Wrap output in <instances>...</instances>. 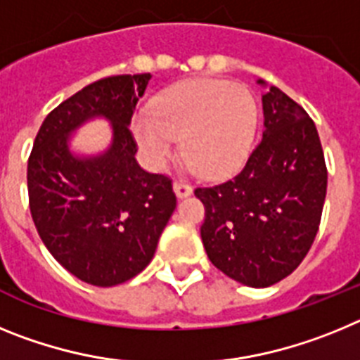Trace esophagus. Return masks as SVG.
I'll list each match as a JSON object with an SVG mask.
<instances>
[{
  "label": "esophagus",
  "mask_w": 360,
  "mask_h": 360,
  "mask_svg": "<svg viewBox=\"0 0 360 360\" xmlns=\"http://www.w3.org/2000/svg\"><path fill=\"white\" fill-rule=\"evenodd\" d=\"M173 189L174 195H176L178 198H186V196H189L191 193H193V187H191L186 180H174Z\"/></svg>",
  "instance_id": "obj_1"
}]
</instances>
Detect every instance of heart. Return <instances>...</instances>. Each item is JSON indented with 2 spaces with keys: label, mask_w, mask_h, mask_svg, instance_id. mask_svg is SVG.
I'll return each mask as SVG.
<instances>
[{
  "label": "heart",
  "mask_w": 360,
  "mask_h": 360,
  "mask_svg": "<svg viewBox=\"0 0 360 360\" xmlns=\"http://www.w3.org/2000/svg\"><path fill=\"white\" fill-rule=\"evenodd\" d=\"M256 101L243 84L189 79L153 98L149 111L133 119V133L153 165L173 155L182 136L184 157L203 176L236 171L256 131Z\"/></svg>",
  "instance_id": "heart-1"
}]
</instances>
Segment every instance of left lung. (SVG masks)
<instances>
[{
  "label": "left lung",
  "mask_w": 360,
  "mask_h": 360,
  "mask_svg": "<svg viewBox=\"0 0 360 360\" xmlns=\"http://www.w3.org/2000/svg\"><path fill=\"white\" fill-rule=\"evenodd\" d=\"M257 84L266 86L265 81ZM265 131L243 169L216 186L196 187L205 207L203 247L234 281L265 288L287 278L316 240L328 173L316 124L269 86L262 97Z\"/></svg>",
  "instance_id": "left-lung-1"
}]
</instances>
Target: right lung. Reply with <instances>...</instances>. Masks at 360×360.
<instances>
[{
  "mask_svg": "<svg viewBox=\"0 0 360 360\" xmlns=\"http://www.w3.org/2000/svg\"><path fill=\"white\" fill-rule=\"evenodd\" d=\"M149 79L113 75L84 86L46 115L28 158V202L41 240L70 274L95 287L142 272L176 207L171 178L142 169L128 128ZM95 116L112 122L110 148L77 158L69 135Z\"/></svg>",
  "mask_w": 360,
  "mask_h": 360,
  "instance_id": "obj_1",
  "label": "right lung"
}]
</instances>
